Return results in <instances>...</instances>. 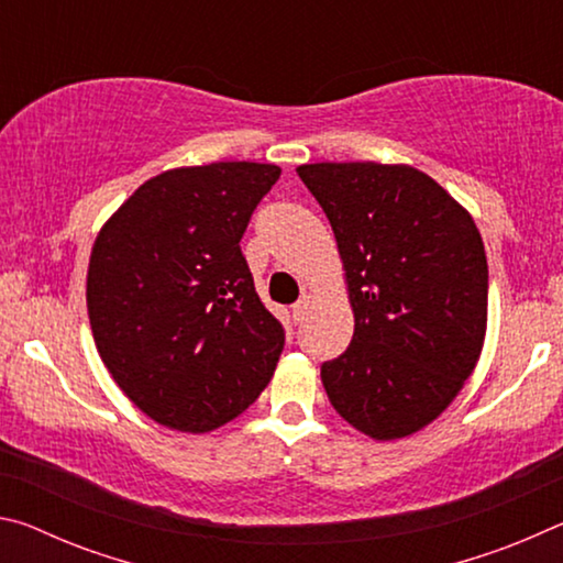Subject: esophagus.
Here are the masks:
<instances>
[{
  "label": "esophagus",
  "instance_id": "34e87169",
  "mask_svg": "<svg viewBox=\"0 0 563 563\" xmlns=\"http://www.w3.org/2000/svg\"><path fill=\"white\" fill-rule=\"evenodd\" d=\"M310 305H312V292H302V298L292 305V318L295 320H305V316H308V310H310Z\"/></svg>",
  "mask_w": 563,
  "mask_h": 563
}]
</instances>
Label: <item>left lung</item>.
<instances>
[{"label":"left lung","mask_w":563,"mask_h":563,"mask_svg":"<svg viewBox=\"0 0 563 563\" xmlns=\"http://www.w3.org/2000/svg\"><path fill=\"white\" fill-rule=\"evenodd\" d=\"M332 225L355 332L320 377L335 412L379 442L434 422L479 362L489 271L462 203L407 164L295 168Z\"/></svg>","instance_id":"left-lung-1"}]
</instances>
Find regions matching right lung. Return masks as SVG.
<instances>
[{
  "instance_id": "right-lung-1",
  "label": "right lung",
  "mask_w": 563,
  "mask_h": 563,
  "mask_svg": "<svg viewBox=\"0 0 563 563\" xmlns=\"http://www.w3.org/2000/svg\"><path fill=\"white\" fill-rule=\"evenodd\" d=\"M278 178V166L251 161L164 170L93 241V342L121 393L158 424L211 432L271 383L285 332L238 243Z\"/></svg>"
}]
</instances>
